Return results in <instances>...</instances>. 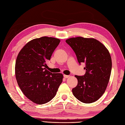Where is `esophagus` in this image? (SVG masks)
<instances>
[{
    "instance_id": "34e87169",
    "label": "esophagus",
    "mask_w": 125,
    "mask_h": 125,
    "mask_svg": "<svg viewBox=\"0 0 125 125\" xmlns=\"http://www.w3.org/2000/svg\"><path fill=\"white\" fill-rule=\"evenodd\" d=\"M63 77H64L65 78H69V77H70V75H65V74H64V75H63Z\"/></svg>"
}]
</instances>
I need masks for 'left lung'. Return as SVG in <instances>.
<instances>
[{"label":"left lung","mask_w":125,"mask_h":125,"mask_svg":"<svg viewBox=\"0 0 125 125\" xmlns=\"http://www.w3.org/2000/svg\"><path fill=\"white\" fill-rule=\"evenodd\" d=\"M66 42L75 52L79 63L86 64L85 75H75L78 85L72 89L73 95L82 103H94L105 93L110 78L112 59L108 50L94 38H71Z\"/></svg>","instance_id":"left-lung-1"}]
</instances>
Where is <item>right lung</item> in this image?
Wrapping results in <instances>:
<instances>
[{
  "label": "right lung",
  "mask_w": 125,
  "mask_h": 125,
  "mask_svg": "<svg viewBox=\"0 0 125 125\" xmlns=\"http://www.w3.org/2000/svg\"><path fill=\"white\" fill-rule=\"evenodd\" d=\"M60 40L42 37L28 42L18 53L15 75L20 90L33 103L42 105L54 97L62 83V73H52L46 67Z\"/></svg>",
  "instance_id": "1"
}]
</instances>
